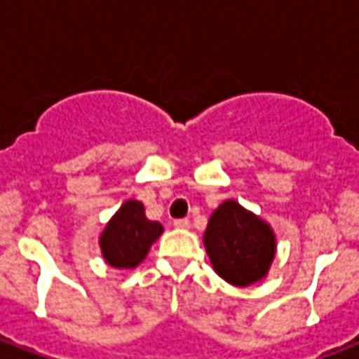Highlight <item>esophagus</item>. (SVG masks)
Returning a JSON list of instances; mask_svg holds the SVG:
<instances>
[{"instance_id": "34e87169", "label": "esophagus", "mask_w": 359, "mask_h": 359, "mask_svg": "<svg viewBox=\"0 0 359 359\" xmlns=\"http://www.w3.org/2000/svg\"><path fill=\"white\" fill-rule=\"evenodd\" d=\"M173 225L177 227V229H188V227H190V219H188V218L173 219Z\"/></svg>"}]
</instances>
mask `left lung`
I'll use <instances>...</instances> for the list:
<instances>
[{
    "label": "left lung",
    "instance_id": "8db88e82",
    "mask_svg": "<svg viewBox=\"0 0 359 359\" xmlns=\"http://www.w3.org/2000/svg\"><path fill=\"white\" fill-rule=\"evenodd\" d=\"M203 240L218 276L240 287L266 276L276 251L270 225L236 201H225L214 210Z\"/></svg>",
    "mask_w": 359,
    "mask_h": 359
}]
</instances>
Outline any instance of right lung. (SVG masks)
Wrapping results in <instances>:
<instances>
[{
    "label": "right lung",
    "mask_w": 359,
    "mask_h": 359,
    "mask_svg": "<svg viewBox=\"0 0 359 359\" xmlns=\"http://www.w3.org/2000/svg\"><path fill=\"white\" fill-rule=\"evenodd\" d=\"M162 231L158 222L145 218L140 201H126L100 236L104 259L115 268L137 266Z\"/></svg>",
    "instance_id": "right-lung-1"
}]
</instances>
